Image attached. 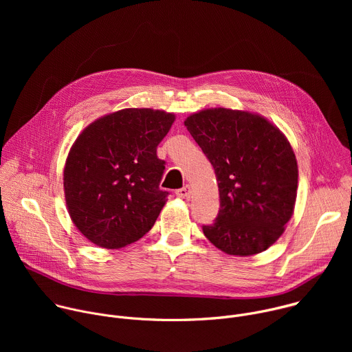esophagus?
Returning <instances> with one entry per match:
<instances>
[{
	"mask_svg": "<svg viewBox=\"0 0 352 352\" xmlns=\"http://www.w3.org/2000/svg\"><path fill=\"white\" fill-rule=\"evenodd\" d=\"M177 196H179L182 199H190V188H189V185H185L181 189H178L177 190Z\"/></svg>",
	"mask_w": 352,
	"mask_h": 352,
	"instance_id": "obj_1",
	"label": "esophagus"
}]
</instances>
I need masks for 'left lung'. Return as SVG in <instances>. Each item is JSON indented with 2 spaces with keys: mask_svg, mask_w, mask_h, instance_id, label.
Instances as JSON below:
<instances>
[{
  "mask_svg": "<svg viewBox=\"0 0 352 352\" xmlns=\"http://www.w3.org/2000/svg\"><path fill=\"white\" fill-rule=\"evenodd\" d=\"M214 168L220 210L202 226L223 252H263L292 216L298 166L285 136L261 116L228 109L192 114L184 122Z\"/></svg>",
  "mask_w": 352,
  "mask_h": 352,
  "instance_id": "8db88e82",
  "label": "left lung"
}]
</instances>
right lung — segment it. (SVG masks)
I'll use <instances>...</instances> for the list:
<instances>
[{
    "mask_svg": "<svg viewBox=\"0 0 352 352\" xmlns=\"http://www.w3.org/2000/svg\"><path fill=\"white\" fill-rule=\"evenodd\" d=\"M175 117L125 109L90 124L75 140L64 170L69 216L93 243L124 248L142 238L166 205V162L157 146Z\"/></svg>",
    "mask_w": 352,
    "mask_h": 352,
    "instance_id": "1",
    "label": "right lung"
}]
</instances>
